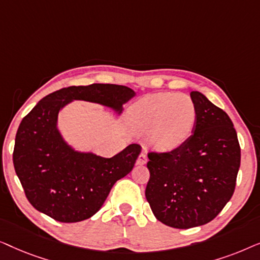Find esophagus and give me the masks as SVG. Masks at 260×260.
I'll return each instance as SVG.
<instances>
[{"mask_svg": "<svg viewBox=\"0 0 260 260\" xmlns=\"http://www.w3.org/2000/svg\"><path fill=\"white\" fill-rule=\"evenodd\" d=\"M147 161H148L147 155H145L144 152H142V154L138 156V158H137V165L143 166V165H145V163H147Z\"/></svg>", "mask_w": 260, "mask_h": 260, "instance_id": "1", "label": "esophagus"}]
</instances>
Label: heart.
<instances>
[{"label": "heart", "mask_w": 260, "mask_h": 260, "mask_svg": "<svg viewBox=\"0 0 260 260\" xmlns=\"http://www.w3.org/2000/svg\"><path fill=\"white\" fill-rule=\"evenodd\" d=\"M197 108L190 97L174 92H159L143 97L127 111L130 129L149 133V142L158 150H173L193 134Z\"/></svg>", "instance_id": "b5f03b06"}]
</instances>
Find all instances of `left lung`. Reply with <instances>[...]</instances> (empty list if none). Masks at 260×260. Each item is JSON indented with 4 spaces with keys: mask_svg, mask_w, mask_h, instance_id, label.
Returning <instances> with one entry per match:
<instances>
[{
    "mask_svg": "<svg viewBox=\"0 0 260 260\" xmlns=\"http://www.w3.org/2000/svg\"><path fill=\"white\" fill-rule=\"evenodd\" d=\"M197 124L190 137L168 152H149L145 198L156 219L187 230L212 221L236 188L240 145L229 115L204 94L190 92Z\"/></svg>",
    "mask_w": 260,
    "mask_h": 260,
    "instance_id": "1",
    "label": "left lung"
}]
</instances>
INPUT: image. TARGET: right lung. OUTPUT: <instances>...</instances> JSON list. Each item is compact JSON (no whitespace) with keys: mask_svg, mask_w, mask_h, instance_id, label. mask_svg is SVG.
I'll return each instance as SVG.
<instances>
[{"mask_svg":"<svg viewBox=\"0 0 260 260\" xmlns=\"http://www.w3.org/2000/svg\"><path fill=\"white\" fill-rule=\"evenodd\" d=\"M135 95L113 84L61 88L42 98L17 129L13 162L24 194L39 212L60 222L91 218L104 204L113 184L133 170L141 145L130 144L111 158L78 152L56 127L58 113L72 101H86L120 113Z\"/></svg>","mask_w":260,"mask_h":260,"instance_id":"obj_1","label":"right lung"}]
</instances>
